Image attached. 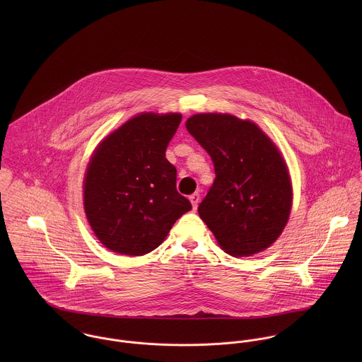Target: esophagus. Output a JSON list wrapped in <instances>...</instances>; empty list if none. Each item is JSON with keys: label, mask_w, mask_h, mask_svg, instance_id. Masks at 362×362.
Segmentation results:
<instances>
[{"label": "esophagus", "mask_w": 362, "mask_h": 362, "mask_svg": "<svg viewBox=\"0 0 362 362\" xmlns=\"http://www.w3.org/2000/svg\"><path fill=\"white\" fill-rule=\"evenodd\" d=\"M199 199H201V197H199V194H198V192H195V194H192V195L189 197V201H191V204H192L194 210H197L198 204H199Z\"/></svg>", "instance_id": "1"}]
</instances>
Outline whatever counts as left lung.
I'll return each mask as SVG.
<instances>
[{"label":"left lung","mask_w":362,"mask_h":362,"mask_svg":"<svg viewBox=\"0 0 362 362\" xmlns=\"http://www.w3.org/2000/svg\"><path fill=\"white\" fill-rule=\"evenodd\" d=\"M185 125L214 164V182L198 207L201 218L227 254L264 251L283 233L293 205L277 146L255 122L230 114H195Z\"/></svg>","instance_id":"8db88e82"}]
</instances>
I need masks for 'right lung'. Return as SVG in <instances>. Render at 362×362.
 I'll return each instance as SVG.
<instances>
[{"instance_id": "obj_1", "label": "right lung", "mask_w": 362, "mask_h": 362, "mask_svg": "<svg viewBox=\"0 0 362 362\" xmlns=\"http://www.w3.org/2000/svg\"><path fill=\"white\" fill-rule=\"evenodd\" d=\"M182 115L141 112L107 135L83 181L88 221L105 248L141 257L156 250L192 206L175 188L165 149Z\"/></svg>"}]
</instances>
